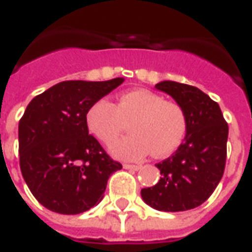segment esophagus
Here are the masks:
<instances>
[{"mask_svg": "<svg viewBox=\"0 0 252 252\" xmlns=\"http://www.w3.org/2000/svg\"><path fill=\"white\" fill-rule=\"evenodd\" d=\"M124 169L126 170H133V171H137L140 169V166H136V164H124Z\"/></svg>", "mask_w": 252, "mask_h": 252, "instance_id": "1", "label": "esophagus"}]
</instances>
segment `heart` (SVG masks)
Wrapping results in <instances>:
<instances>
[{
  "label": "heart",
  "instance_id": "b5f03b06",
  "mask_svg": "<svg viewBox=\"0 0 252 252\" xmlns=\"http://www.w3.org/2000/svg\"><path fill=\"white\" fill-rule=\"evenodd\" d=\"M128 121L132 133L110 146V154L117 159L139 160L151 151L155 157H166L185 137L186 120L180 106L144 89L123 93L117 105L98 99L86 113L89 131L106 144L120 135Z\"/></svg>",
  "mask_w": 252,
  "mask_h": 252
}]
</instances>
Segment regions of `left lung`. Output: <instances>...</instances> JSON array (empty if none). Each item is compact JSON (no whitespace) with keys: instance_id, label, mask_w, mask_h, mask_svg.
<instances>
[{"instance_id":"1","label":"left lung","mask_w":252,"mask_h":252,"mask_svg":"<svg viewBox=\"0 0 252 252\" xmlns=\"http://www.w3.org/2000/svg\"><path fill=\"white\" fill-rule=\"evenodd\" d=\"M155 88L182 109L186 133L177 151L157 164L162 177L153 188L142 189V198L157 211H189L211 197L224 174L228 124L219 104L198 88L174 81Z\"/></svg>"}]
</instances>
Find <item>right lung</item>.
Here are the masks:
<instances>
[{
  "mask_svg": "<svg viewBox=\"0 0 252 252\" xmlns=\"http://www.w3.org/2000/svg\"><path fill=\"white\" fill-rule=\"evenodd\" d=\"M109 81H63L31 101L19 123L20 169L47 209L78 215L104 197L109 177L123 169L89 135V108L120 86Z\"/></svg>",
  "mask_w": 252,
  "mask_h": 252,
  "instance_id": "obj_1",
  "label": "right lung"
}]
</instances>
